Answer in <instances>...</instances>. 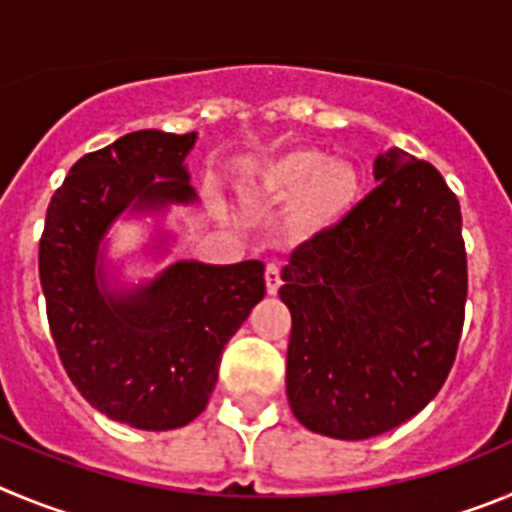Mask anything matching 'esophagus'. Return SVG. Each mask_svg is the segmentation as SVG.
<instances>
[{
  "mask_svg": "<svg viewBox=\"0 0 512 512\" xmlns=\"http://www.w3.org/2000/svg\"><path fill=\"white\" fill-rule=\"evenodd\" d=\"M280 283H283V280H280V267L275 265V262H270V265L265 267V288H267V293H270V296H275V293H278V290H280Z\"/></svg>",
  "mask_w": 512,
  "mask_h": 512,
  "instance_id": "34e87169",
  "label": "esophagus"
}]
</instances>
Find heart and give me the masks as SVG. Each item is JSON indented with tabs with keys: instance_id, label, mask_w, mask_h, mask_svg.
Wrapping results in <instances>:
<instances>
[{
	"instance_id": "heart-1",
	"label": "heart",
	"mask_w": 512,
	"mask_h": 512,
	"mask_svg": "<svg viewBox=\"0 0 512 512\" xmlns=\"http://www.w3.org/2000/svg\"><path fill=\"white\" fill-rule=\"evenodd\" d=\"M239 188L250 199L288 201L293 237H319L344 224L362 201L365 178L352 160H329L321 150L296 147L242 165Z\"/></svg>"
}]
</instances>
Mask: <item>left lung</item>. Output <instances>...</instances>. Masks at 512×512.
<instances>
[{
  "label": "left lung",
  "instance_id": "obj_1",
  "mask_svg": "<svg viewBox=\"0 0 512 512\" xmlns=\"http://www.w3.org/2000/svg\"><path fill=\"white\" fill-rule=\"evenodd\" d=\"M372 173L375 191L290 255L280 288L290 411L344 441L385 434L436 398L467 301L462 211L439 170L390 147Z\"/></svg>",
  "mask_w": 512,
  "mask_h": 512
}]
</instances>
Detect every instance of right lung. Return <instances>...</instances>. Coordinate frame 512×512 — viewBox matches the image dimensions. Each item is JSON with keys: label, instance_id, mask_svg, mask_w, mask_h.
Masks as SVG:
<instances>
[{"label": "right lung", "instance_id": "right-lung-1", "mask_svg": "<svg viewBox=\"0 0 512 512\" xmlns=\"http://www.w3.org/2000/svg\"><path fill=\"white\" fill-rule=\"evenodd\" d=\"M196 137L140 130L84 155L50 199L40 239V285L68 377L96 411L142 431L204 411L224 344L265 296L260 260H178L132 285L109 262L119 216L199 201L186 168ZM168 239L160 227L147 252L163 257Z\"/></svg>", "mask_w": 512, "mask_h": 512}]
</instances>
